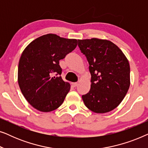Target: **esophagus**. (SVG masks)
<instances>
[{
    "instance_id": "34e87169",
    "label": "esophagus",
    "mask_w": 148,
    "mask_h": 148,
    "mask_svg": "<svg viewBox=\"0 0 148 148\" xmlns=\"http://www.w3.org/2000/svg\"><path fill=\"white\" fill-rule=\"evenodd\" d=\"M72 85H73V87H76V86H77L78 83L77 82H73V83H72Z\"/></svg>"
}]
</instances>
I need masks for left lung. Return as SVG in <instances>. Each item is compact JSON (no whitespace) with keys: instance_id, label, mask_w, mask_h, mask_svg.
I'll return each instance as SVG.
<instances>
[{"instance_id":"left-lung-1","label":"left lung","mask_w":148,"mask_h":148,"mask_svg":"<svg viewBox=\"0 0 148 148\" xmlns=\"http://www.w3.org/2000/svg\"><path fill=\"white\" fill-rule=\"evenodd\" d=\"M78 46L86 56L92 75L90 90L82 96L85 105L96 113L112 111L121 104L130 86L128 59L110 40H78Z\"/></svg>"}]
</instances>
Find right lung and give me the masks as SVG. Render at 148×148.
<instances>
[{"label":"right lung","instance_id":"1","mask_svg":"<svg viewBox=\"0 0 148 148\" xmlns=\"http://www.w3.org/2000/svg\"><path fill=\"white\" fill-rule=\"evenodd\" d=\"M77 45L76 39L54 34L33 40L22 52L18 66V84L26 100L40 112L56 110L70 91L69 83L59 76V60Z\"/></svg>","mask_w":148,"mask_h":148}]
</instances>
